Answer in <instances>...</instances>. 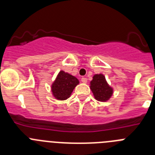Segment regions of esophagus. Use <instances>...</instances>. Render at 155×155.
Listing matches in <instances>:
<instances>
[{
	"label": "esophagus",
	"instance_id": "34e87169",
	"mask_svg": "<svg viewBox=\"0 0 155 155\" xmlns=\"http://www.w3.org/2000/svg\"><path fill=\"white\" fill-rule=\"evenodd\" d=\"M87 79L86 78H82L81 82H83V83H87Z\"/></svg>",
	"mask_w": 155,
	"mask_h": 155
}]
</instances>
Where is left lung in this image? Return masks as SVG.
I'll return each instance as SVG.
<instances>
[{"label":"left lung","instance_id":"8db88e82","mask_svg":"<svg viewBox=\"0 0 155 155\" xmlns=\"http://www.w3.org/2000/svg\"><path fill=\"white\" fill-rule=\"evenodd\" d=\"M90 88L94 98L99 102H106L113 95V89L107 83L103 74H94L90 82Z\"/></svg>","mask_w":155,"mask_h":155}]
</instances>
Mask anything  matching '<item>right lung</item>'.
<instances>
[{
    "label": "right lung",
    "instance_id": "add662e5",
    "mask_svg": "<svg viewBox=\"0 0 155 155\" xmlns=\"http://www.w3.org/2000/svg\"><path fill=\"white\" fill-rule=\"evenodd\" d=\"M78 79L73 75L61 71L51 86L53 95L57 100H66L71 96V93L78 84Z\"/></svg>",
    "mask_w": 155,
    "mask_h": 155
}]
</instances>
